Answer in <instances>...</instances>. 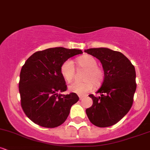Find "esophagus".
<instances>
[{
  "label": "esophagus",
  "instance_id": "1",
  "mask_svg": "<svg viewBox=\"0 0 150 150\" xmlns=\"http://www.w3.org/2000/svg\"><path fill=\"white\" fill-rule=\"evenodd\" d=\"M79 98H80V100H82V99L84 98V97L82 95H79Z\"/></svg>",
  "mask_w": 150,
  "mask_h": 150
}]
</instances>
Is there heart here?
I'll use <instances>...</instances> for the list:
<instances>
[{
  "mask_svg": "<svg viewBox=\"0 0 150 150\" xmlns=\"http://www.w3.org/2000/svg\"><path fill=\"white\" fill-rule=\"evenodd\" d=\"M77 62L80 68L87 70L83 78L85 82H75L71 84L68 88L70 92L80 95H84L86 93L92 91L94 86L98 87L102 84L104 79V70L97 66V60L89 55H85L78 58ZM75 72V65L72 60H66L61 65V75L68 82L73 80Z\"/></svg>",
  "mask_w": 150,
  "mask_h": 150,
  "instance_id": "b5f03b06",
  "label": "heart"
}]
</instances>
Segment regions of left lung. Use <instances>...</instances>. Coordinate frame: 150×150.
Returning <instances> with one entry per match:
<instances>
[{"label":"left lung","instance_id":"obj_1","mask_svg":"<svg viewBox=\"0 0 150 150\" xmlns=\"http://www.w3.org/2000/svg\"><path fill=\"white\" fill-rule=\"evenodd\" d=\"M85 52L99 59L104 71V79L97 93L89 94L93 104L86 109L92 124L100 128L116 124L130 111L136 90L134 65L122 53L107 49L94 48Z\"/></svg>","mask_w":150,"mask_h":150}]
</instances>
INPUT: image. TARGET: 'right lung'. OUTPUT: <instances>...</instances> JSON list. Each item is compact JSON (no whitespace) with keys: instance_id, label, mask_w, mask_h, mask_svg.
Listing matches in <instances>:
<instances>
[{"instance_id":"obj_1","label":"right lung","mask_w":150,"mask_h":150,"mask_svg":"<svg viewBox=\"0 0 150 150\" xmlns=\"http://www.w3.org/2000/svg\"><path fill=\"white\" fill-rule=\"evenodd\" d=\"M81 53L80 49L51 48L35 52L26 61L20 72L19 92L22 109L34 123L56 128L67 119L79 97L74 92L58 94L67 89L61 67L68 58Z\"/></svg>"}]
</instances>
